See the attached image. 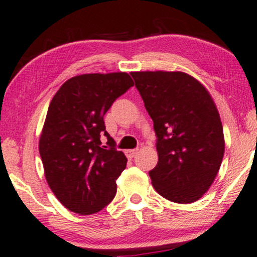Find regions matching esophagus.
Returning a JSON list of instances; mask_svg holds the SVG:
<instances>
[{"mask_svg": "<svg viewBox=\"0 0 257 257\" xmlns=\"http://www.w3.org/2000/svg\"><path fill=\"white\" fill-rule=\"evenodd\" d=\"M138 153V149H131V150H126V155H127V157L132 158L136 156V154Z\"/></svg>", "mask_w": 257, "mask_h": 257, "instance_id": "1", "label": "esophagus"}]
</instances>
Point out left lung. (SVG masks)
Returning a JSON list of instances; mask_svg holds the SVG:
<instances>
[{
    "label": "left lung",
    "instance_id": "8db88e82",
    "mask_svg": "<svg viewBox=\"0 0 257 257\" xmlns=\"http://www.w3.org/2000/svg\"><path fill=\"white\" fill-rule=\"evenodd\" d=\"M156 134L158 162L149 172L168 200L189 204L216 179L224 156L219 113L200 82L181 71L131 72Z\"/></svg>",
    "mask_w": 257,
    "mask_h": 257
}]
</instances>
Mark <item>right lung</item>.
<instances>
[{
    "label": "right lung",
    "mask_w": 257,
    "mask_h": 257,
    "mask_svg": "<svg viewBox=\"0 0 257 257\" xmlns=\"http://www.w3.org/2000/svg\"><path fill=\"white\" fill-rule=\"evenodd\" d=\"M134 85L126 72L75 76L59 88L47 109L39 141L46 181L68 210L91 214L116 193L127 158L106 131L103 115ZM107 138L102 146L99 138Z\"/></svg>",
    "instance_id": "obj_1"
}]
</instances>
